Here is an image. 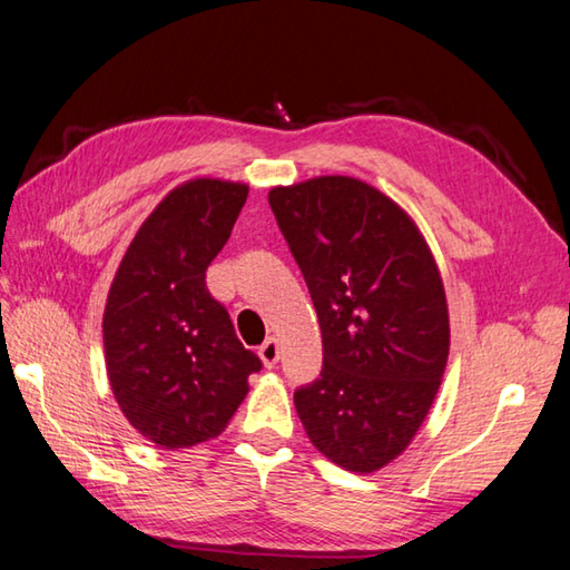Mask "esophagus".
I'll return each instance as SVG.
<instances>
[{
  "label": "esophagus",
  "mask_w": 570,
  "mask_h": 570,
  "mask_svg": "<svg viewBox=\"0 0 570 570\" xmlns=\"http://www.w3.org/2000/svg\"><path fill=\"white\" fill-rule=\"evenodd\" d=\"M278 353H282V348H278V341L276 338H266L262 343V348H259V358H262V363L266 367H274L276 361H278Z\"/></svg>",
  "instance_id": "34e87169"
}]
</instances>
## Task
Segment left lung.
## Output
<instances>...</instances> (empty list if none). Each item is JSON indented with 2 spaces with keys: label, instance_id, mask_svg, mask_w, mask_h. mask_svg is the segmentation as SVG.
<instances>
[{
  "label": "left lung",
  "instance_id": "8db88e82",
  "mask_svg": "<svg viewBox=\"0 0 570 570\" xmlns=\"http://www.w3.org/2000/svg\"><path fill=\"white\" fill-rule=\"evenodd\" d=\"M269 205L314 301L323 371L294 393L308 440L377 472L415 438L450 355L438 262L407 212L345 175L274 187Z\"/></svg>",
  "mask_w": 570,
  "mask_h": 570
}]
</instances>
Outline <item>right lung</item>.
Returning a JSON list of instances; mask_svg holds the SVG:
<instances>
[{"label": "right lung", "instance_id": "1", "mask_svg": "<svg viewBox=\"0 0 570 570\" xmlns=\"http://www.w3.org/2000/svg\"><path fill=\"white\" fill-rule=\"evenodd\" d=\"M244 183L195 177L142 222L104 311L108 383L122 415L163 450L227 428L262 361L244 348L205 272L247 203Z\"/></svg>", "mask_w": 570, "mask_h": 570}]
</instances>
